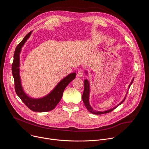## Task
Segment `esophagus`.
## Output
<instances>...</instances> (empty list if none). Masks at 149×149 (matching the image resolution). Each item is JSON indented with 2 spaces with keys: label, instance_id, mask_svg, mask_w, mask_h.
Segmentation results:
<instances>
[{
  "label": "esophagus",
  "instance_id": "esophagus-1",
  "mask_svg": "<svg viewBox=\"0 0 149 149\" xmlns=\"http://www.w3.org/2000/svg\"><path fill=\"white\" fill-rule=\"evenodd\" d=\"M83 74H84V72L82 70H80L78 72H77V75L78 77H82L83 76Z\"/></svg>",
  "mask_w": 149,
  "mask_h": 149
}]
</instances>
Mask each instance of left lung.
Listing matches in <instances>:
<instances>
[{
    "label": "left lung",
    "instance_id": "8db88e82",
    "mask_svg": "<svg viewBox=\"0 0 149 149\" xmlns=\"http://www.w3.org/2000/svg\"><path fill=\"white\" fill-rule=\"evenodd\" d=\"M134 81V78L132 79L131 83L129 85V88L130 87V86L132 85V84L133 83ZM84 92H83V94H82V101L84 102V104L85 105V106H86V107L87 108V109L91 113L94 114H97V115H99V114H106V113H109L111 111H112L113 110H114L117 107H118V106L119 105H120L121 104H122L125 98H126V96L125 97V98H124V100L119 104H118L117 106H116V107H114V108L113 109H111L109 110H107V111H96L95 110H94L92 107L90 105V103H89V94H90V84H89V82L87 79H85L84 80Z\"/></svg>",
    "mask_w": 149,
    "mask_h": 149
}]
</instances>
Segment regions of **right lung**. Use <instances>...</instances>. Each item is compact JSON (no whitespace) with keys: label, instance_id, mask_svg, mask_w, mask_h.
<instances>
[{"label":"right lung","instance_id":"obj_1","mask_svg":"<svg viewBox=\"0 0 149 149\" xmlns=\"http://www.w3.org/2000/svg\"><path fill=\"white\" fill-rule=\"evenodd\" d=\"M31 33L32 32H29L25 36L23 40L17 45L15 51L13 61L12 65V75L15 81V89L16 94L30 110L35 112H47L52 110L56 107L60 101L66 87L71 81L75 78L76 73L70 74L61 80L51 93L43 98L34 99L28 97L24 93L21 86L19 76V54L21 48L30 36Z\"/></svg>","mask_w":149,"mask_h":149}]
</instances>
